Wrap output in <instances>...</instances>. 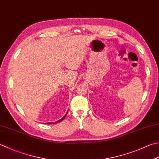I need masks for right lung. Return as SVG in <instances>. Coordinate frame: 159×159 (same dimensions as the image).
I'll list each match as a JSON object with an SVG mask.
<instances>
[{"label": "right lung", "instance_id": "right-lung-1", "mask_svg": "<svg viewBox=\"0 0 159 159\" xmlns=\"http://www.w3.org/2000/svg\"><path fill=\"white\" fill-rule=\"evenodd\" d=\"M67 112H68V111H67ZM67 114L65 115V116L62 118V119H61L60 120H57V121H56V122H52V123H47L48 124H55V123H58V122H61V121H62L65 118V116H66V115H67Z\"/></svg>", "mask_w": 159, "mask_h": 159}]
</instances>
